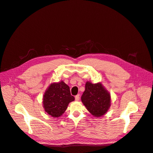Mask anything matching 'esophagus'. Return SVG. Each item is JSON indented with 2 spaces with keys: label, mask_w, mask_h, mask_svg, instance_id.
I'll return each instance as SVG.
<instances>
[{
  "label": "esophagus",
  "mask_w": 153,
  "mask_h": 153,
  "mask_svg": "<svg viewBox=\"0 0 153 153\" xmlns=\"http://www.w3.org/2000/svg\"><path fill=\"white\" fill-rule=\"evenodd\" d=\"M79 100H80V95L79 94H77V95H76L75 97V100L78 101Z\"/></svg>",
  "instance_id": "34e87169"
}]
</instances>
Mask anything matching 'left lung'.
I'll use <instances>...</instances> for the list:
<instances>
[{"label": "left lung", "instance_id": "obj_1", "mask_svg": "<svg viewBox=\"0 0 153 153\" xmlns=\"http://www.w3.org/2000/svg\"><path fill=\"white\" fill-rule=\"evenodd\" d=\"M81 100L89 112L96 117L104 115L111 106V94L100 82H87Z\"/></svg>", "mask_w": 153, "mask_h": 153}]
</instances>
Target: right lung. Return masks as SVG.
Segmentation results:
<instances>
[{"label": "right lung", "mask_w": 153, "mask_h": 153, "mask_svg": "<svg viewBox=\"0 0 153 153\" xmlns=\"http://www.w3.org/2000/svg\"><path fill=\"white\" fill-rule=\"evenodd\" d=\"M75 100L69 87L63 81L50 84L43 97V107L50 116L58 118L67 109L70 102Z\"/></svg>", "instance_id": "1"}]
</instances>
